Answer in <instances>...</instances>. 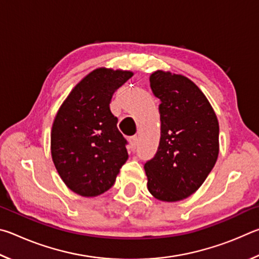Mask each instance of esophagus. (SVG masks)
Here are the masks:
<instances>
[{"label": "esophagus", "instance_id": "esophagus-1", "mask_svg": "<svg viewBox=\"0 0 259 259\" xmlns=\"http://www.w3.org/2000/svg\"><path fill=\"white\" fill-rule=\"evenodd\" d=\"M129 142H130L131 148H133V150H136V148H137V146H138V142H139L137 136H133V137H130Z\"/></svg>", "mask_w": 259, "mask_h": 259}]
</instances>
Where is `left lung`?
I'll return each instance as SVG.
<instances>
[{
  "label": "left lung",
  "mask_w": 259,
  "mask_h": 259,
  "mask_svg": "<svg viewBox=\"0 0 259 259\" xmlns=\"http://www.w3.org/2000/svg\"><path fill=\"white\" fill-rule=\"evenodd\" d=\"M150 83L161 102V136L155 155L144 165L147 188L156 199L175 202L198 190L216 163L218 120L202 91L187 77L156 71Z\"/></svg>",
  "instance_id": "obj_1"
}]
</instances>
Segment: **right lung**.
Instances as JSON below:
<instances>
[{
    "label": "right lung",
    "instance_id": "obj_1",
    "mask_svg": "<svg viewBox=\"0 0 259 259\" xmlns=\"http://www.w3.org/2000/svg\"><path fill=\"white\" fill-rule=\"evenodd\" d=\"M128 71L91 72L61 105L51 130V155L68 188L82 196L109 190L128 160V142L117 129L109 104L133 76Z\"/></svg>",
    "mask_w": 259,
    "mask_h": 259
}]
</instances>
